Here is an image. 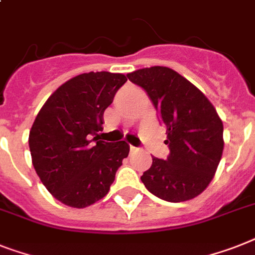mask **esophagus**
Returning a JSON list of instances; mask_svg holds the SVG:
<instances>
[{
  "label": "esophagus",
  "mask_w": 255,
  "mask_h": 255,
  "mask_svg": "<svg viewBox=\"0 0 255 255\" xmlns=\"http://www.w3.org/2000/svg\"><path fill=\"white\" fill-rule=\"evenodd\" d=\"M129 149H131V152H137V150H138L137 146H133V145L129 146Z\"/></svg>",
  "instance_id": "esophagus-1"
}]
</instances>
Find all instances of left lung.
I'll return each instance as SVG.
<instances>
[{
    "label": "left lung",
    "instance_id": "1",
    "mask_svg": "<svg viewBox=\"0 0 255 255\" xmlns=\"http://www.w3.org/2000/svg\"><path fill=\"white\" fill-rule=\"evenodd\" d=\"M145 90L166 127V160L153 157L141 182L162 200L179 203L206 190L221 160L223 122L212 103L190 81L170 68L152 67L127 74Z\"/></svg>",
    "mask_w": 255,
    "mask_h": 255
}]
</instances>
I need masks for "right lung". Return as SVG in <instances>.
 I'll return each instance as SVG.
<instances>
[{"label":"right lung","instance_id":"add662e5","mask_svg":"<svg viewBox=\"0 0 255 255\" xmlns=\"http://www.w3.org/2000/svg\"><path fill=\"white\" fill-rule=\"evenodd\" d=\"M126 81L124 74L110 72L80 74L47 99L31 127L35 171L67 206L84 208L102 199L129 153L126 141L107 142L95 135L103 129V113Z\"/></svg>","mask_w":255,"mask_h":255}]
</instances>
